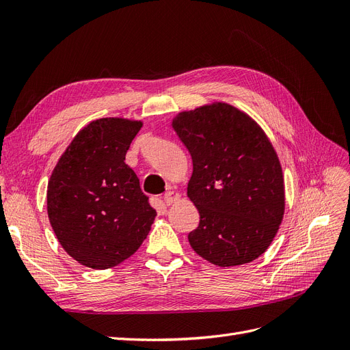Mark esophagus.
<instances>
[{
  "label": "esophagus",
  "mask_w": 350,
  "mask_h": 350,
  "mask_svg": "<svg viewBox=\"0 0 350 350\" xmlns=\"http://www.w3.org/2000/svg\"><path fill=\"white\" fill-rule=\"evenodd\" d=\"M178 198H179V193L174 191V189H169V191H166V193L163 194V197H162L163 203H165L166 206H171L172 203H175V201H176Z\"/></svg>",
  "instance_id": "obj_1"
}]
</instances>
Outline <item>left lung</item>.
I'll list each match as a JSON object with an SVG mask.
<instances>
[{
  "mask_svg": "<svg viewBox=\"0 0 350 350\" xmlns=\"http://www.w3.org/2000/svg\"><path fill=\"white\" fill-rule=\"evenodd\" d=\"M172 126L193 159L187 194L200 224L188 234L189 245L219 267L258 258L284 213L282 166L267 135L221 102L178 113Z\"/></svg>",
  "mask_w": 350,
  "mask_h": 350,
  "instance_id": "1",
  "label": "left lung"
}]
</instances>
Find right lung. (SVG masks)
I'll list each match as a JSON object with an SVG mask.
<instances>
[{
	"mask_svg": "<svg viewBox=\"0 0 350 350\" xmlns=\"http://www.w3.org/2000/svg\"><path fill=\"white\" fill-rule=\"evenodd\" d=\"M142 121L100 118L74 137L48 183V217L68 256L105 270L140 248L156 217L125 154Z\"/></svg>",
	"mask_w": 350,
	"mask_h": 350,
	"instance_id": "obj_1",
	"label": "right lung"
}]
</instances>
